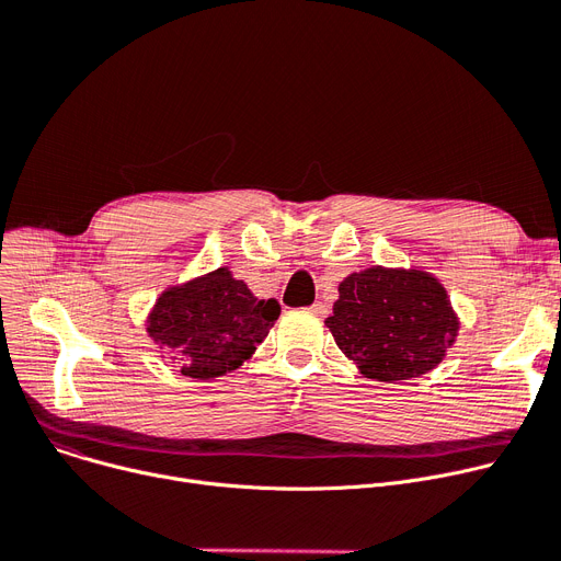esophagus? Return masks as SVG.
Segmentation results:
<instances>
[{"mask_svg":"<svg viewBox=\"0 0 561 561\" xmlns=\"http://www.w3.org/2000/svg\"><path fill=\"white\" fill-rule=\"evenodd\" d=\"M310 312H314V314L323 317V314H328V306H325L323 301H317V304L310 308Z\"/></svg>","mask_w":561,"mask_h":561,"instance_id":"esophagus-1","label":"esophagus"}]
</instances>
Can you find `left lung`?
<instances>
[{
  "instance_id": "1",
  "label": "left lung",
  "mask_w": 561,
  "mask_h": 561,
  "mask_svg": "<svg viewBox=\"0 0 561 561\" xmlns=\"http://www.w3.org/2000/svg\"><path fill=\"white\" fill-rule=\"evenodd\" d=\"M325 325L344 355L376 380H405L435 369L459 328L437 278L385 267L344 278Z\"/></svg>"
}]
</instances>
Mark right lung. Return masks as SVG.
Masks as SVG:
<instances>
[{
	"instance_id": "obj_1",
	"label": "right lung",
	"mask_w": 561,
	"mask_h": 561,
	"mask_svg": "<svg viewBox=\"0 0 561 561\" xmlns=\"http://www.w3.org/2000/svg\"><path fill=\"white\" fill-rule=\"evenodd\" d=\"M278 314L276 299H255L221 267L164 291L149 314L147 333L179 362L183 376L208 380L238 369L267 337Z\"/></svg>"
}]
</instances>
